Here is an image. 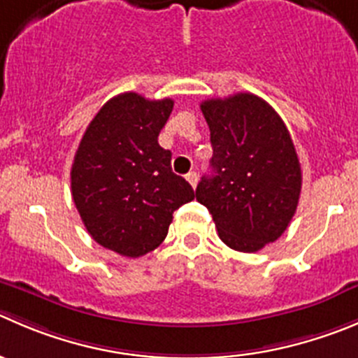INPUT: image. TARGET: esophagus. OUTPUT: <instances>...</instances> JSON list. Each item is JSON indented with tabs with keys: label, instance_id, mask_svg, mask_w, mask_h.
I'll return each instance as SVG.
<instances>
[{
	"label": "esophagus",
	"instance_id": "esophagus-1",
	"mask_svg": "<svg viewBox=\"0 0 358 358\" xmlns=\"http://www.w3.org/2000/svg\"><path fill=\"white\" fill-rule=\"evenodd\" d=\"M186 179H188V182L193 186V188H196V182H199V176H196L195 172H189L188 176H186Z\"/></svg>",
	"mask_w": 358,
	"mask_h": 358
}]
</instances>
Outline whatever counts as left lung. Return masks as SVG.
<instances>
[{
	"label": "left lung",
	"instance_id": "8db88e82",
	"mask_svg": "<svg viewBox=\"0 0 358 358\" xmlns=\"http://www.w3.org/2000/svg\"><path fill=\"white\" fill-rule=\"evenodd\" d=\"M210 130V176L196 186L217 236L236 251L255 253L287 230L297 210L302 172L287 124L251 93L200 105Z\"/></svg>",
	"mask_w": 358,
	"mask_h": 358
}]
</instances>
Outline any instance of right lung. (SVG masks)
<instances>
[{
  "label": "right lung",
  "instance_id": "right-lung-1",
  "mask_svg": "<svg viewBox=\"0 0 358 358\" xmlns=\"http://www.w3.org/2000/svg\"><path fill=\"white\" fill-rule=\"evenodd\" d=\"M173 101L110 98L87 126L71 165V196L100 246L137 258L165 241L173 210L195 199L158 144Z\"/></svg>",
  "mask_w": 358,
  "mask_h": 358
}]
</instances>
